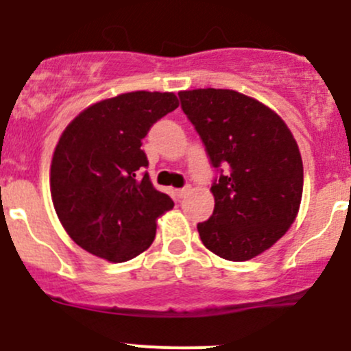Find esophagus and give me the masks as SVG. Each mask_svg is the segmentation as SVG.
Returning a JSON list of instances; mask_svg holds the SVG:
<instances>
[{"label":"esophagus","mask_w":351,"mask_h":351,"mask_svg":"<svg viewBox=\"0 0 351 351\" xmlns=\"http://www.w3.org/2000/svg\"><path fill=\"white\" fill-rule=\"evenodd\" d=\"M189 189H191L189 186H184V187H180V189H177V191H176L177 197H184L187 193H189Z\"/></svg>","instance_id":"1"}]
</instances>
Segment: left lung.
I'll return each mask as SVG.
<instances>
[{
    "mask_svg": "<svg viewBox=\"0 0 351 351\" xmlns=\"http://www.w3.org/2000/svg\"><path fill=\"white\" fill-rule=\"evenodd\" d=\"M179 99L218 172L213 215L197 223L201 242L228 261L252 259L298 213L304 167L297 141L278 114L235 90H186Z\"/></svg>",
    "mask_w": 351,
    "mask_h": 351,
    "instance_id": "obj_1",
    "label": "left lung"
}]
</instances>
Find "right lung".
<instances>
[{
  "mask_svg": "<svg viewBox=\"0 0 351 351\" xmlns=\"http://www.w3.org/2000/svg\"><path fill=\"white\" fill-rule=\"evenodd\" d=\"M177 107L174 93H123L90 106L62 131L51 196L64 230L90 254L124 263L154 242L155 221L174 201L152 184L141 145Z\"/></svg>",
  "mask_w": 351,
  "mask_h": 351,
  "instance_id": "right-lung-1",
  "label": "right lung"
}]
</instances>
